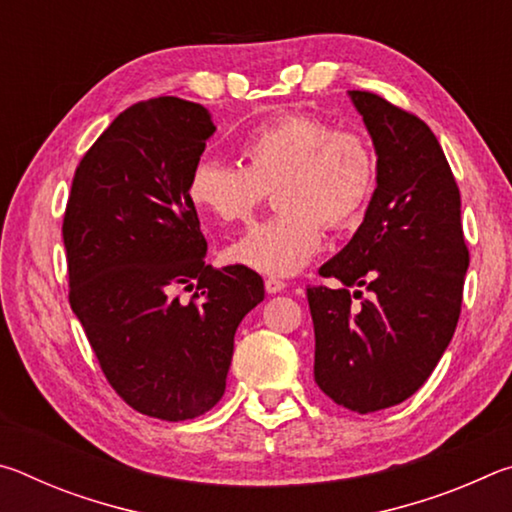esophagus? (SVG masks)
I'll list each match as a JSON object with an SVG mask.
<instances>
[{
    "label": "esophagus",
    "mask_w": 512,
    "mask_h": 512,
    "mask_svg": "<svg viewBox=\"0 0 512 512\" xmlns=\"http://www.w3.org/2000/svg\"><path fill=\"white\" fill-rule=\"evenodd\" d=\"M264 289H266L268 293H280V291L287 289V282L277 280V277H266V280H264Z\"/></svg>",
    "instance_id": "obj_1"
}]
</instances>
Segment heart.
Returning a JSON list of instances; mask_svg holds the SVG:
<instances>
[{"label":"heart","mask_w":512,"mask_h":512,"mask_svg":"<svg viewBox=\"0 0 512 512\" xmlns=\"http://www.w3.org/2000/svg\"><path fill=\"white\" fill-rule=\"evenodd\" d=\"M241 164L203 155L187 178L196 210L221 223L248 221L275 187L277 212L228 248L232 264L273 277L305 268L332 230L357 228L377 187L370 140L327 119L287 112L244 135Z\"/></svg>","instance_id":"1"}]
</instances>
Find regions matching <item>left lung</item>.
<instances>
[{"label":"left lung","instance_id":"left-lung-1","mask_svg":"<svg viewBox=\"0 0 512 512\" xmlns=\"http://www.w3.org/2000/svg\"><path fill=\"white\" fill-rule=\"evenodd\" d=\"M350 97L375 142L377 189L357 235L318 271L343 287H307V300L318 388L366 415L404 402L438 366L461 316L470 250L461 192L431 128L375 92Z\"/></svg>","mask_w":512,"mask_h":512}]
</instances>
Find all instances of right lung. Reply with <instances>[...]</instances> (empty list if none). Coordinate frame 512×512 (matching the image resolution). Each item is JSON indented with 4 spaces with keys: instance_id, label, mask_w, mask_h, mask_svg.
<instances>
[{
    "instance_id": "obj_1",
    "label": "right lung",
    "mask_w": 512,
    "mask_h": 512,
    "mask_svg": "<svg viewBox=\"0 0 512 512\" xmlns=\"http://www.w3.org/2000/svg\"><path fill=\"white\" fill-rule=\"evenodd\" d=\"M212 133L201 103L126 108L81 158L63 216L69 305L101 372L128 406L169 422L221 400L237 327L264 300L255 271L205 264L187 178Z\"/></svg>"
}]
</instances>
